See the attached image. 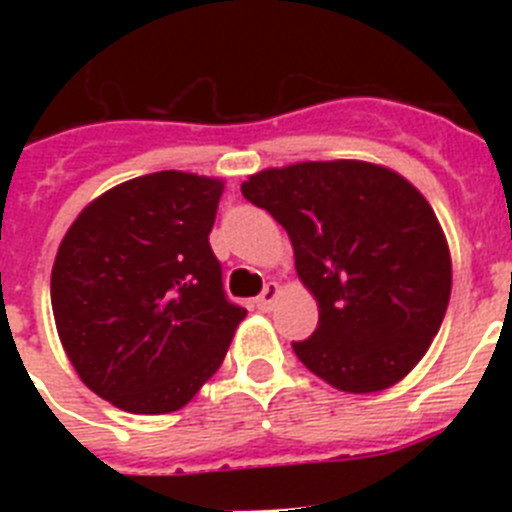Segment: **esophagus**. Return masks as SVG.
<instances>
[{"instance_id":"34e87169","label":"esophagus","mask_w":512,"mask_h":512,"mask_svg":"<svg viewBox=\"0 0 512 512\" xmlns=\"http://www.w3.org/2000/svg\"><path fill=\"white\" fill-rule=\"evenodd\" d=\"M279 292H282V289H279V284L277 282H269L264 287V292H261V295L256 297V307H259L261 312H269L271 307H274V302H277Z\"/></svg>"}]
</instances>
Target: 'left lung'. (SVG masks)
Returning <instances> with one entry per match:
<instances>
[{
  "mask_svg": "<svg viewBox=\"0 0 512 512\" xmlns=\"http://www.w3.org/2000/svg\"><path fill=\"white\" fill-rule=\"evenodd\" d=\"M287 230L318 328L297 359L341 392L387 390L423 359L451 297V256L433 207L395 171L305 161L241 184Z\"/></svg>",
  "mask_w": 512,
  "mask_h": 512,
  "instance_id": "obj_1",
  "label": "left lung"
}]
</instances>
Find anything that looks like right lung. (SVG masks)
Here are the masks:
<instances>
[{
    "mask_svg": "<svg viewBox=\"0 0 512 512\" xmlns=\"http://www.w3.org/2000/svg\"><path fill=\"white\" fill-rule=\"evenodd\" d=\"M220 194V179L156 171L89 202L63 235L51 274L58 338L115 408H184L246 318L210 248Z\"/></svg>",
    "mask_w": 512,
    "mask_h": 512,
    "instance_id": "right-lung-1",
    "label": "right lung"
}]
</instances>
